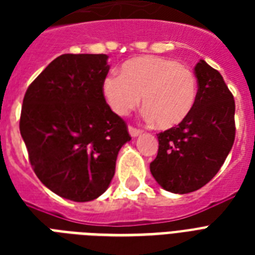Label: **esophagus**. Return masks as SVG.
Wrapping results in <instances>:
<instances>
[{"instance_id":"esophagus-1","label":"esophagus","mask_w":255,"mask_h":255,"mask_svg":"<svg viewBox=\"0 0 255 255\" xmlns=\"http://www.w3.org/2000/svg\"><path fill=\"white\" fill-rule=\"evenodd\" d=\"M128 131H129V135H131L132 137H136V136H139L140 133H141V129H137V128L132 127V126L128 127Z\"/></svg>"}]
</instances>
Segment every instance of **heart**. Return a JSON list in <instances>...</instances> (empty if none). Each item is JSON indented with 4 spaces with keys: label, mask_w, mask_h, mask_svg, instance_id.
I'll use <instances>...</instances> for the list:
<instances>
[{
    "label": "heart",
    "mask_w": 255,
    "mask_h": 255,
    "mask_svg": "<svg viewBox=\"0 0 255 255\" xmlns=\"http://www.w3.org/2000/svg\"><path fill=\"white\" fill-rule=\"evenodd\" d=\"M102 91L116 115L124 116L139 106L140 96L145 119L159 128H173L193 111L197 100V78L177 61L163 57H140L127 61L120 77L111 74Z\"/></svg>",
    "instance_id": "1"
}]
</instances>
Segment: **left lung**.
<instances>
[{
	"label": "left lung",
	"mask_w": 255,
	"mask_h": 255,
	"mask_svg": "<svg viewBox=\"0 0 255 255\" xmlns=\"http://www.w3.org/2000/svg\"><path fill=\"white\" fill-rule=\"evenodd\" d=\"M198 94L193 111L181 124L160 132L152 176L172 193L200 189L217 174L236 137L233 94L205 61L194 67Z\"/></svg>",
	"instance_id": "1"
}]
</instances>
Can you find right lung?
Here are the masks:
<instances>
[{
	"label": "right lung",
	"instance_id": "add662e5",
	"mask_svg": "<svg viewBox=\"0 0 255 255\" xmlns=\"http://www.w3.org/2000/svg\"><path fill=\"white\" fill-rule=\"evenodd\" d=\"M106 54H63L27 87L19 131L37 177L77 202L98 198L115 174L116 157L131 140L127 123L102 91Z\"/></svg>",
	"mask_w": 255,
	"mask_h": 255
}]
</instances>
